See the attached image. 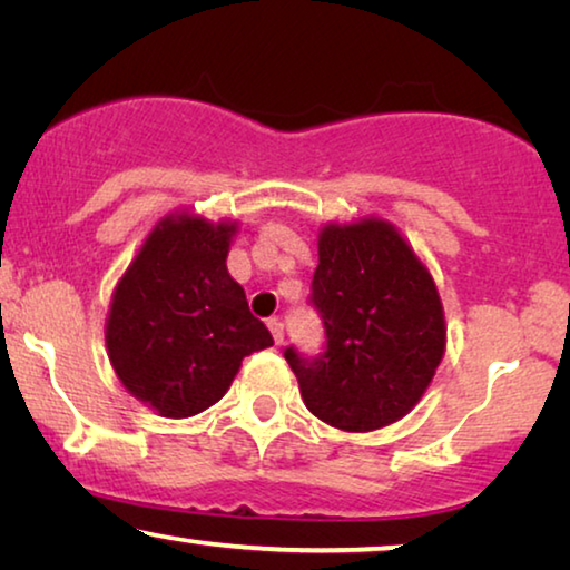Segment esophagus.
<instances>
[{
	"label": "esophagus",
	"instance_id": "34e87169",
	"mask_svg": "<svg viewBox=\"0 0 570 570\" xmlns=\"http://www.w3.org/2000/svg\"><path fill=\"white\" fill-rule=\"evenodd\" d=\"M268 330H271V335H274L276 345H282V343H284V335H286L284 322L278 320V317H271V320H268Z\"/></svg>",
	"mask_w": 570,
	"mask_h": 570
}]
</instances>
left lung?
Here are the masks:
<instances>
[{
  "label": "left lung",
  "mask_w": 570,
  "mask_h": 570,
  "mask_svg": "<svg viewBox=\"0 0 570 570\" xmlns=\"http://www.w3.org/2000/svg\"><path fill=\"white\" fill-rule=\"evenodd\" d=\"M309 304L325 327L322 353L284 351L307 410L347 432L402 420L445 353L435 282L404 237L384 219L327 225Z\"/></svg>",
  "instance_id": "1"
}]
</instances>
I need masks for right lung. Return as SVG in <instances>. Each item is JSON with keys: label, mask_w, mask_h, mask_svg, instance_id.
I'll return each mask as SVG.
<instances>
[{"label": "right lung", "mask_w": 570, "mask_h": 570, "mask_svg": "<svg viewBox=\"0 0 570 570\" xmlns=\"http://www.w3.org/2000/svg\"><path fill=\"white\" fill-rule=\"evenodd\" d=\"M235 225L166 217L115 288L107 351L127 392L164 417L223 399L245 355L274 345L227 274Z\"/></svg>", "instance_id": "obj_1"}]
</instances>
